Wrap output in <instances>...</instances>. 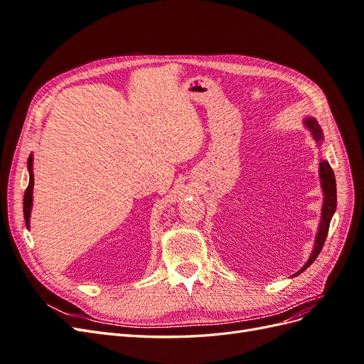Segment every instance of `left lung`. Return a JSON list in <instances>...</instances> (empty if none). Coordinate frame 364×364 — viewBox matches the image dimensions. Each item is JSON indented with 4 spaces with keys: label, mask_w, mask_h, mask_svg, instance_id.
<instances>
[{
    "label": "left lung",
    "mask_w": 364,
    "mask_h": 364,
    "mask_svg": "<svg viewBox=\"0 0 364 364\" xmlns=\"http://www.w3.org/2000/svg\"><path fill=\"white\" fill-rule=\"evenodd\" d=\"M304 123L306 126V129L311 132L313 138L321 142L323 139V134H322V129L321 126L317 124V121L311 117H308L304 119ZM318 176H321V185H322V190H323V205H322V218H321V225H318V230H317V235H316V243H314V249L311 252V257L310 259L306 261L305 266L294 273L299 274L304 270H306L308 267L311 266V264L316 261L317 255L321 253L323 245H325V240L328 235V229H329V223H331V218L336 213V208H337V190H336V176L334 171L331 168V165L328 164V161H321L318 164Z\"/></svg>",
    "instance_id": "1"
}]
</instances>
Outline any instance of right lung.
Wrapping results in <instances>:
<instances>
[{
	"label": "right lung",
	"mask_w": 364,
	"mask_h": 364,
	"mask_svg": "<svg viewBox=\"0 0 364 364\" xmlns=\"http://www.w3.org/2000/svg\"><path fill=\"white\" fill-rule=\"evenodd\" d=\"M28 173H30V181L28 186L24 194V218H26V225L28 228L30 225V213H31V202H33V155L28 158Z\"/></svg>",
	"instance_id": "obj_1"
}]
</instances>
